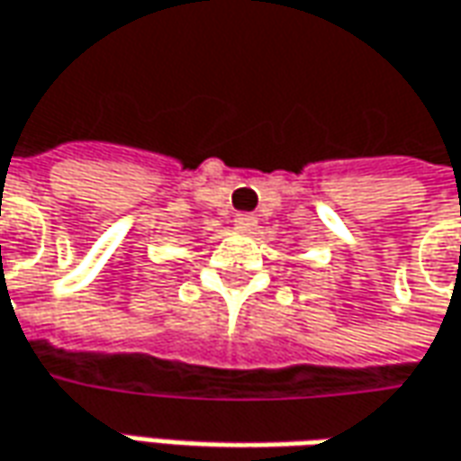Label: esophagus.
Masks as SVG:
<instances>
[{"label":"esophagus","mask_w":461,"mask_h":461,"mask_svg":"<svg viewBox=\"0 0 461 461\" xmlns=\"http://www.w3.org/2000/svg\"><path fill=\"white\" fill-rule=\"evenodd\" d=\"M234 227L240 231H249L258 227V216L255 214H237V219H234Z\"/></svg>","instance_id":"34e87169"}]
</instances>
